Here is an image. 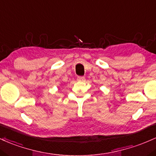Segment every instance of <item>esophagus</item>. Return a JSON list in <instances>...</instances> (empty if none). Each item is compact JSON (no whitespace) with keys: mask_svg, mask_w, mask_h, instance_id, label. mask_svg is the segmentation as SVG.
I'll list each match as a JSON object with an SVG mask.
<instances>
[{"mask_svg":"<svg viewBox=\"0 0 156 156\" xmlns=\"http://www.w3.org/2000/svg\"><path fill=\"white\" fill-rule=\"evenodd\" d=\"M85 77H84V76H78L77 77V80L78 81H80V82H83V81H85Z\"/></svg>","mask_w":156,"mask_h":156,"instance_id":"obj_1","label":"esophagus"}]
</instances>
